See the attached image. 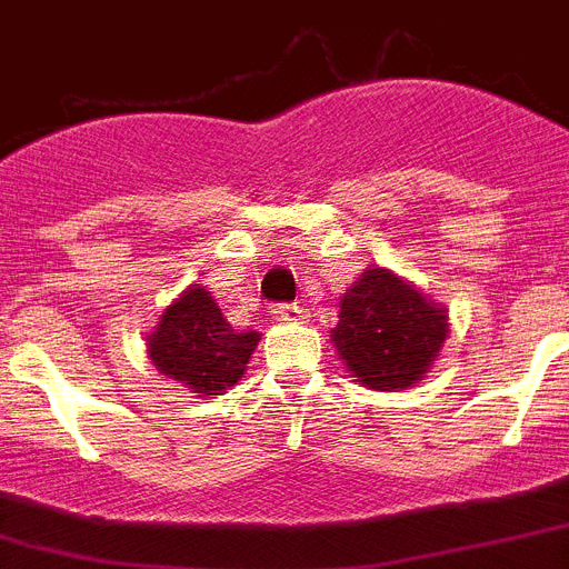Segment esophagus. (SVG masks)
Here are the masks:
<instances>
[{"label": "esophagus", "mask_w": 569, "mask_h": 569, "mask_svg": "<svg viewBox=\"0 0 569 569\" xmlns=\"http://www.w3.org/2000/svg\"><path fill=\"white\" fill-rule=\"evenodd\" d=\"M276 316H279L281 321H301L307 316V312H305V307L296 305V301H293V305H279V307H276Z\"/></svg>", "instance_id": "obj_1"}]
</instances>
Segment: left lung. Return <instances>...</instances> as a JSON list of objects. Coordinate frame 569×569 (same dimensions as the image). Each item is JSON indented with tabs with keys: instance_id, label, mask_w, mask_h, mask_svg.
Returning a JSON list of instances; mask_svg holds the SVG:
<instances>
[{
	"instance_id": "left-lung-1",
	"label": "left lung",
	"mask_w": 569,
	"mask_h": 569,
	"mask_svg": "<svg viewBox=\"0 0 569 569\" xmlns=\"http://www.w3.org/2000/svg\"><path fill=\"white\" fill-rule=\"evenodd\" d=\"M446 336V307L383 268H369L343 293L332 327L341 361L378 392H400L423 380Z\"/></svg>"
}]
</instances>
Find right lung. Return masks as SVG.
<instances>
[{
    "mask_svg": "<svg viewBox=\"0 0 569 569\" xmlns=\"http://www.w3.org/2000/svg\"><path fill=\"white\" fill-rule=\"evenodd\" d=\"M259 338L257 330H233L213 296L191 284L166 307L154 332L146 338V352L160 375L180 380L197 398H208L242 380Z\"/></svg>",
    "mask_w": 569,
    "mask_h": 569,
    "instance_id": "1",
    "label": "right lung"
}]
</instances>
